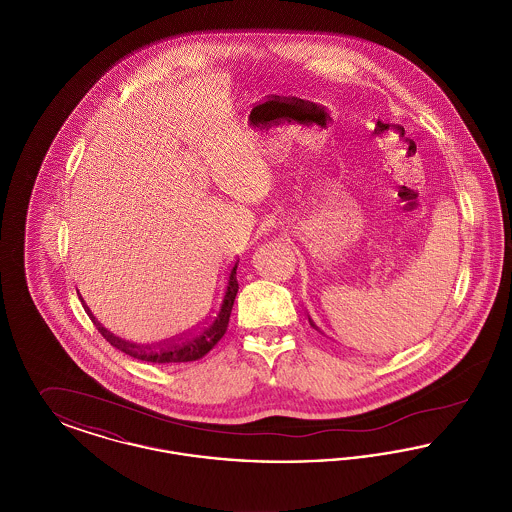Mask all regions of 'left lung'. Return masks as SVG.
Here are the masks:
<instances>
[{
  "instance_id": "obj_1",
  "label": "left lung",
  "mask_w": 512,
  "mask_h": 512,
  "mask_svg": "<svg viewBox=\"0 0 512 512\" xmlns=\"http://www.w3.org/2000/svg\"><path fill=\"white\" fill-rule=\"evenodd\" d=\"M309 322H311V326H313V328H315V330H318V326H317V324H315V322H313V318L309 317Z\"/></svg>"
}]
</instances>
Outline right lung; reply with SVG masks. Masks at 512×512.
Masks as SVG:
<instances>
[{"mask_svg": "<svg viewBox=\"0 0 512 512\" xmlns=\"http://www.w3.org/2000/svg\"><path fill=\"white\" fill-rule=\"evenodd\" d=\"M238 263L240 261H236L232 267L228 268L226 280L220 288L219 295L205 317L201 318L192 328H188L186 332L169 338V340L161 341V343H155V345H138V343L117 338L115 334H111L107 328H103L99 324L88 307H86V311L98 324V330L105 340L109 341L113 347L121 349L122 353L130 355L138 361L157 363V365L197 361V359L205 357L226 334L230 313L234 307V299L238 293V278H236Z\"/></svg>", "mask_w": 512, "mask_h": 512, "instance_id": "right-lung-1", "label": "right lung"}]
</instances>
